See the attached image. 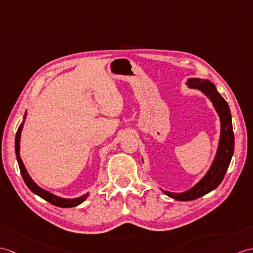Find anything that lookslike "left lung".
<instances>
[{
	"instance_id": "left-lung-1",
	"label": "left lung",
	"mask_w": 253,
	"mask_h": 253,
	"mask_svg": "<svg viewBox=\"0 0 253 253\" xmlns=\"http://www.w3.org/2000/svg\"><path fill=\"white\" fill-rule=\"evenodd\" d=\"M187 87L192 89L201 90L204 95H206L208 99L212 102L213 107L220 117L221 123V131H220V140L216 154L214 160L211 164V166L207 173L199 180L197 183L191 187L190 190L182 193H173L168 191H163L164 194L171 197L175 201H193L206 195L209 192L213 191L220 185L223 178L226 173V170L230 166L232 156L234 153V132L232 126V115L227 102L224 100L213 83H211L209 80L203 79H189L186 83Z\"/></svg>"
}]
</instances>
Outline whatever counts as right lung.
Returning a JSON list of instances; mask_svg holds the SVG:
<instances>
[{"label":"right lung","instance_id":"1","mask_svg":"<svg viewBox=\"0 0 253 253\" xmlns=\"http://www.w3.org/2000/svg\"><path fill=\"white\" fill-rule=\"evenodd\" d=\"M26 116H27V112L25 113V116H23V121L20 124L18 130H17L16 133V138H15V152H16V156H17V162H18V165H19V169H20V172L22 175V179L25 181V183L27 184V186L30 189L34 194H37L38 196L42 197L43 199H45L46 202H48L52 205H55L57 207H60V208H71V207H75V206H79L80 204L83 203L85 199L88 197V193L84 194V195H82L80 197H76V198H63V197H59L55 195V194H52L48 191H46L42 187H40L35 182L31 179L30 174L28 173L27 169L23 165L22 160L20 157V138H21V130L23 128V124H25V120H26Z\"/></svg>","mask_w":253,"mask_h":253}]
</instances>
